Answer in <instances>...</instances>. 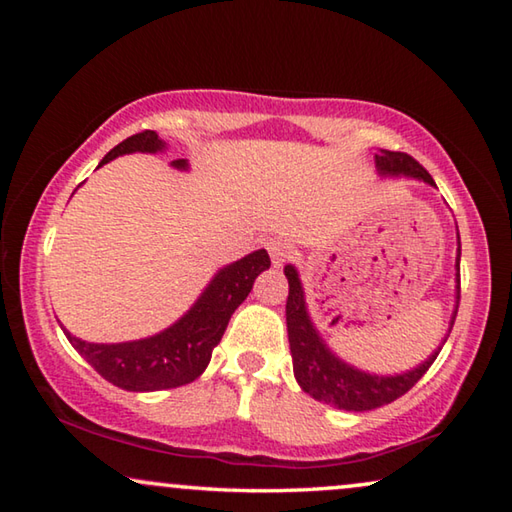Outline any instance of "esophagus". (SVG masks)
I'll list each match as a JSON object with an SVG mask.
<instances>
[{"instance_id": "1", "label": "esophagus", "mask_w": 512, "mask_h": 512, "mask_svg": "<svg viewBox=\"0 0 512 512\" xmlns=\"http://www.w3.org/2000/svg\"><path fill=\"white\" fill-rule=\"evenodd\" d=\"M266 250H268V255H271V262L275 268H280L291 257V246L287 244V239H282V237L268 239Z\"/></svg>"}]
</instances>
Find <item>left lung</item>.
<instances>
[{"label":"left lung","instance_id":"left-lung-1","mask_svg":"<svg viewBox=\"0 0 512 512\" xmlns=\"http://www.w3.org/2000/svg\"><path fill=\"white\" fill-rule=\"evenodd\" d=\"M375 167L381 178H411L436 187L427 169H424L420 162H415L411 155L400 151L379 149L375 153ZM458 271H461V237H458L456 248V305L452 311V320H449L445 339L440 341L438 348L433 350L420 366L397 372V375H375V372H366L352 366L348 361H343L339 354L329 348L323 336H320L318 327L314 325V320H311L298 268L293 264L284 266V275H287L289 280V348L293 357V375H296L298 386L318 402L334 406V409L354 413L379 409V406L391 404L397 397H402L409 388L418 384L424 372L431 368V363L436 361L438 352L443 350L449 332H452L458 311V298H461V273Z\"/></svg>","mask_w":512,"mask_h":512}]
</instances>
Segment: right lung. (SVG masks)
Returning a JSON list of instances; mask_svg holds the SVG:
<instances>
[{"label": "right lung", "mask_w": 512, "mask_h": 512, "mask_svg": "<svg viewBox=\"0 0 512 512\" xmlns=\"http://www.w3.org/2000/svg\"><path fill=\"white\" fill-rule=\"evenodd\" d=\"M167 142L155 131H144L117 144L99 167L119 155L128 153H162ZM173 169L189 171L187 160H173ZM271 266L264 248L219 268L203 289L201 296L176 323L146 339L124 343H90L76 339L72 332H63L74 350L99 372L103 379L124 391L151 393L164 388H178L198 379L212 359V350L219 345L228 327L230 316L248 298L259 273Z\"/></svg>", "instance_id": "1"}]
</instances>
